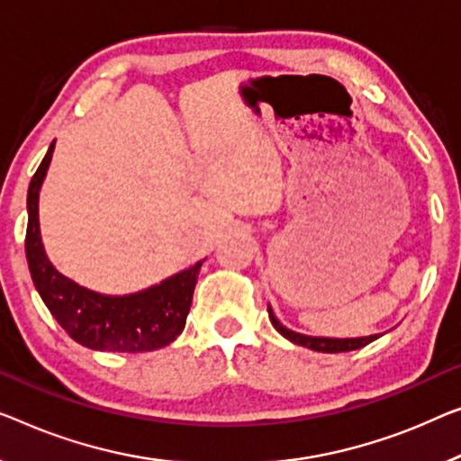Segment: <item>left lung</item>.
<instances>
[{
    "mask_svg": "<svg viewBox=\"0 0 461 461\" xmlns=\"http://www.w3.org/2000/svg\"><path fill=\"white\" fill-rule=\"evenodd\" d=\"M269 319L273 322V327L284 335L285 339H290L294 343H298L302 348L314 349V352H325V354H338V352H352V349H360L364 346H368L370 341L376 339V335H370V338H354V339H329V338H308V335H300L294 333L290 329H285L281 322L275 319V314L269 308Z\"/></svg>",
    "mask_w": 461,
    "mask_h": 461,
    "instance_id": "left-lung-1",
    "label": "left lung"
}]
</instances>
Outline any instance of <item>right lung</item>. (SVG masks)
<instances>
[{
  "instance_id": "add662e5",
  "label": "right lung",
  "mask_w": 461,
  "mask_h": 461,
  "mask_svg": "<svg viewBox=\"0 0 461 461\" xmlns=\"http://www.w3.org/2000/svg\"><path fill=\"white\" fill-rule=\"evenodd\" d=\"M55 140L34 171L26 207L24 250L32 284L45 306L74 341L101 352H150L184 331L198 273L204 260L132 296H101L53 269L39 233V190L50 167Z\"/></svg>"
}]
</instances>
